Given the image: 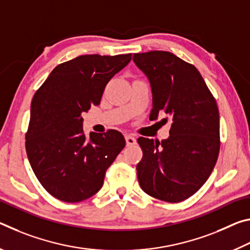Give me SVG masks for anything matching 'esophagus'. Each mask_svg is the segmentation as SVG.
Returning a JSON list of instances; mask_svg holds the SVG:
<instances>
[{"label":"esophagus","instance_id":"obj_1","mask_svg":"<svg viewBox=\"0 0 250 250\" xmlns=\"http://www.w3.org/2000/svg\"><path fill=\"white\" fill-rule=\"evenodd\" d=\"M125 142H126V146H132V145H135L137 140H135V138L133 137V135L126 134L125 135Z\"/></svg>","mask_w":250,"mask_h":250}]
</instances>
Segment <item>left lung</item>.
I'll return each mask as SVG.
<instances>
[{
    "label": "left lung",
    "instance_id": "left-lung-1",
    "mask_svg": "<svg viewBox=\"0 0 250 250\" xmlns=\"http://www.w3.org/2000/svg\"><path fill=\"white\" fill-rule=\"evenodd\" d=\"M133 62L150 80V119L161 113L172 119L167 140L138 139L143 152L137 166L139 184L158 200L185 201L202 188L217 162L221 139L216 100L196 67L174 54L151 50L133 54Z\"/></svg>",
    "mask_w": 250,
    "mask_h": 250
}]
</instances>
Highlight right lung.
Masks as SVG:
<instances>
[{
	"instance_id": "1",
	"label": "right lung",
	"mask_w": 250,
	"mask_h": 250,
	"mask_svg": "<svg viewBox=\"0 0 250 250\" xmlns=\"http://www.w3.org/2000/svg\"><path fill=\"white\" fill-rule=\"evenodd\" d=\"M131 54L82 55L55 67L33 97L25 149L34 173L50 195L87 200L103 188L105 171L125 146L117 130L83 133V113L100 104L104 87L129 64Z\"/></svg>"
}]
</instances>
